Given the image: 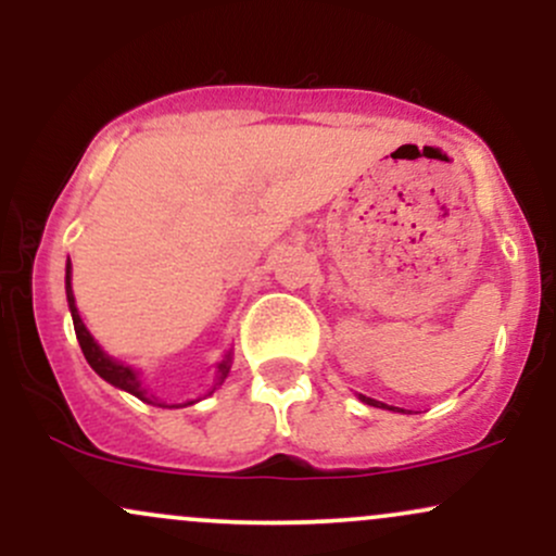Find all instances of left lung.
<instances>
[{"instance_id":"left-lung-1","label":"left lung","mask_w":556,"mask_h":556,"mask_svg":"<svg viewBox=\"0 0 556 556\" xmlns=\"http://www.w3.org/2000/svg\"><path fill=\"white\" fill-rule=\"evenodd\" d=\"M358 397L366 402V405H374V407H389V405H384V402H379V400H371V397H366V394H358ZM389 410H392V407H389Z\"/></svg>"}]
</instances>
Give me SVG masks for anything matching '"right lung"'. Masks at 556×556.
Returning <instances> with one entry per match:
<instances>
[{
    "mask_svg": "<svg viewBox=\"0 0 556 556\" xmlns=\"http://www.w3.org/2000/svg\"><path fill=\"white\" fill-rule=\"evenodd\" d=\"M70 269H73V266H70V258H67V269H65V292H67V305H70V314H73L75 337H78L80 350H83V355H86L88 366H91L93 371L101 376V379L110 381L112 387L125 389V392L136 394L138 400L149 402V405L167 407V405H164V402H159V400L154 397V394H149V389H146L143 384H140V376H138L136 368H130V366H125V363H119V361L110 358V355H106L104 350H101L99 344H96V340L91 337V331H88V329H86V324H83V318H80V314H78V308H75L73 285H70ZM229 363H232V353H227V355H225V361H222L219 366H216V368H219V371H216V384H214V389L219 387L222 381L227 379V374H229ZM214 389H212V392H214ZM212 392H208V394H212ZM185 405H193V402H185ZM169 407H182V405H169Z\"/></svg>",
    "mask_w": 556,
    "mask_h": 556,
    "instance_id": "add662e5",
    "label": "right lung"
}]
</instances>
